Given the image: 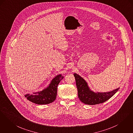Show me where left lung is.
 Masks as SVG:
<instances>
[{
  "mask_svg": "<svg viewBox=\"0 0 133 133\" xmlns=\"http://www.w3.org/2000/svg\"><path fill=\"white\" fill-rule=\"evenodd\" d=\"M78 91V96L82 102L87 105L102 103L111 98L119 88L108 92H94L91 91L86 81L76 73L74 74Z\"/></svg>",
  "mask_w": 133,
  "mask_h": 133,
  "instance_id": "left-lung-1",
  "label": "left lung"
}]
</instances>
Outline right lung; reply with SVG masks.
I'll use <instances>...</instances> for the list:
<instances>
[{"mask_svg":"<svg viewBox=\"0 0 133 133\" xmlns=\"http://www.w3.org/2000/svg\"><path fill=\"white\" fill-rule=\"evenodd\" d=\"M64 78L61 74L57 75L52 79L49 85L40 92L33 94H26L25 97L32 102L39 104H48L53 102L56 99L57 87L60 81Z\"/></svg>","mask_w":133,"mask_h":133,"instance_id":"1","label":"right lung"}]
</instances>
